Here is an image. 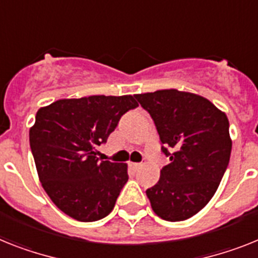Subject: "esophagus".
Here are the masks:
<instances>
[{
	"instance_id": "esophagus-1",
	"label": "esophagus",
	"mask_w": 258,
	"mask_h": 258,
	"mask_svg": "<svg viewBox=\"0 0 258 258\" xmlns=\"http://www.w3.org/2000/svg\"><path fill=\"white\" fill-rule=\"evenodd\" d=\"M143 165H144L143 162H131V166H133V168L135 170H138V169H140V168H143Z\"/></svg>"
}]
</instances>
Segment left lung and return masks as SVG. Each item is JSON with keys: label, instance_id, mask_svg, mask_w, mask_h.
<instances>
[{"label": "left lung", "instance_id": "8db88e82", "mask_svg": "<svg viewBox=\"0 0 258 258\" xmlns=\"http://www.w3.org/2000/svg\"><path fill=\"white\" fill-rule=\"evenodd\" d=\"M135 98L153 119L170 160L146 191L152 210L168 222L189 219L213 198L228 166V118L209 99L176 89Z\"/></svg>", "mask_w": 258, "mask_h": 258}]
</instances>
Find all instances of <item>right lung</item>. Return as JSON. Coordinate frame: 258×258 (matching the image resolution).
<instances>
[{
	"label": "right lung",
	"instance_id": "obj_1",
	"mask_svg": "<svg viewBox=\"0 0 258 258\" xmlns=\"http://www.w3.org/2000/svg\"><path fill=\"white\" fill-rule=\"evenodd\" d=\"M138 106L133 96H90L59 99L38 110L30 147L43 189L62 213L79 222L111 213L128 181L127 164L101 161L97 147Z\"/></svg>",
	"mask_w": 258,
	"mask_h": 258
}]
</instances>
